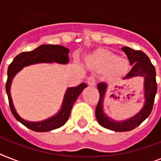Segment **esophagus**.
<instances>
[{
  "label": "esophagus",
  "mask_w": 161,
  "mask_h": 161,
  "mask_svg": "<svg viewBox=\"0 0 161 161\" xmlns=\"http://www.w3.org/2000/svg\"><path fill=\"white\" fill-rule=\"evenodd\" d=\"M87 82H88V85L93 86L97 83V79H96L93 76H90V77L88 78V81H87Z\"/></svg>",
  "instance_id": "34e87169"
}]
</instances>
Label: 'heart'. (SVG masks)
<instances>
[{
  "label": "heart",
  "mask_w": 161,
  "mask_h": 161,
  "mask_svg": "<svg viewBox=\"0 0 161 161\" xmlns=\"http://www.w3.org/2000/svg\"><path fill=\"white\" fill-rule=\"evenodd\" d=\"M96 64L103 69H109L110 73L114 75L125 73L129 68L128 62L125 59L117 58L114 54L104 51L98 54L95 58Z\"/></svg>",
  "instance_id": "b5f03b06"
}]
</instances>
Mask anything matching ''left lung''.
<instances>
[{
	"instance_id": "obj_1",
	"label": "left lung",
	"mask_w": 161,
	"mask_h": 161,
	"mask_svg": "<svg viewBox=\"0 0 161 161\" xmlns=\"http://www.w3.org/2000/svg\"><path fill=\"white\" fill-rule=\"evenodd\" d=\"M122 50L127 56L130 65H133L132 69L124 78L128 79L137 76L145 78L144 88H145V101L142 109L134 117L124 121H118V122L114 121L109 117H108L103 110V98L105 95L107 85L104 83H98V89L99 92V100L95 110L96 119L101 126L110 130L119 131V132L134 130L138 127L146 118L149 117V115L152 111L155 94L157 92L155 68L150 62L149 57L142 51L134 50L128 47H122Z\"/></svg>"
}]
</instances>
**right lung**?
I'll return each mask as SVG.
<instances>
[{
	"mask_svg": "<svg viewBox=\"0 0 161 161\" xmlns=\"http://www.w3.org/2000/svg\"><path fill=\"white\" fill-rule=\"evenodd\" d=\"M68 53L69 50L65 47L60 45H41L36 49H34L33 51L24 52L18 54L14 58L12 63L9 65L7 70V81L6 83V91L8 96L9 106L16 119L30 130L36 132H47L63 126L68 121V118L70 116L73 103L77 100L83 88L87 87V84L83 83L77 87L68 88L64 95L60 111L56 115L40 122H29L20 117L15 109L10 93L12 79L16 73L21 71L24 67L31 64L42 63H57L66 64L69 61Z\"/></svg>",
	"mask_w": 161,
	"mask_h": 161,
	"instance_id": "obj_1",
	"label": "right lung"
}]
</instances>
